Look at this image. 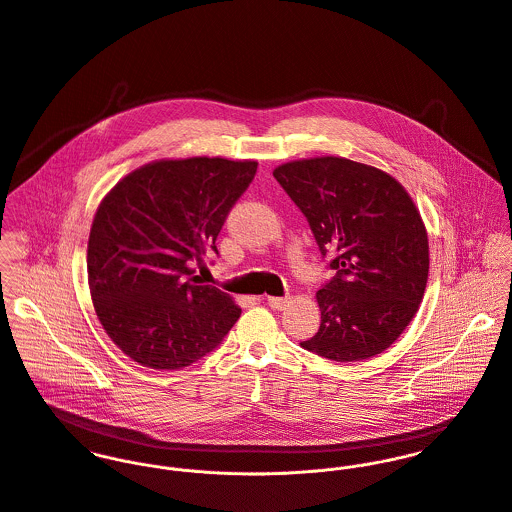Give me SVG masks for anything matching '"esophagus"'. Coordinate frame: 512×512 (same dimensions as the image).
Listing matches in <instances>:
<instances>
[{
  "label": "esophagus",
  "mask_w": 512,
  "mask_h": 512,
  "mask_svg": "<svg viewBox=\"0 0 512 512\" xmlns=\"http://www.w3.org/2000/svg\"><path fill=\"white\" fill-rule=\"evenodd\" d=\"M291 303L289 297H267V305L275 310H283Z\"/></svg>",
  "instance_id": "1"
}]
</instances>
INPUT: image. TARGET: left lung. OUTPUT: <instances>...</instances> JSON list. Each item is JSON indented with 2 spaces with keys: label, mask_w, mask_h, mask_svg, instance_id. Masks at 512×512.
I'll return each instance as SVG.
<instances>
[{
  "label": "left lung",
  "mask_w": 512,
  "mask_h": 512,
  "mask_svg": "<svg viewBox=\"0 0 512 512\" xmlns=\"http://www.w3.org/2000/svg\"><path fill=\"white\" fill-rule=\"evenodd\" d=\"M305 213L336 275L316 293L320 328L303 348L336 362L368 360L406 330L425 293L429 243L419 209L390 174L340 156L273 170Z\"/></svg>",
  "instance_id": "left-lung-1"
}]
</instances>
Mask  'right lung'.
Wrapping results in <instances>:
<instances>
[{
    "instance_id": "add662e5",
    "label": "right lung",
    "mask_w": 512,
    "mask_h": 512,
    "mask_svg": "<svg viewBox=\"0 0 512 512\" xmlns=\"http://www.w3.org/2000/svg\"><path fill=\"white\" fill-rule=\"evenodd\" d=\"M255 172V160H156L104 196L89 235V289L104 332L134 362L186 368L237 322L241 308L200 285L192 261L217 253L221 225Z\"/></svg>"
}]
</instances>
